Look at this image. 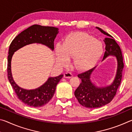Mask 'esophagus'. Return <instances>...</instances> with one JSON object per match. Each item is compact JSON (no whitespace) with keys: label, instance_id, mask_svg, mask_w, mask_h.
<instances>
[{"label":"esophagus","instance_id":"esophagus-1","mask_svg":"<svg viewBox=\"0 0 132 132\" xmlns=\"http://www.w3.org/2000/svg\"><path fill=\"white\" fill-rule=\"evenodd\" d=\"M71 77H73V75L70 72H66L64 74V77L66 79H70Z\"/></svg>","mask_w":132,"mask_h":132}]
</instances>
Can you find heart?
Instances as JSON below:
<instances>
[{"mask_svg": "<svg viewBox=\"0 0 132 132\" xmlns=\"http://www.w3.org/2000/svg\"><path fill=\"white\" fill-rule=\"evenodd\" d=\"M56 62L61 66L68 64L73 57V64L77 70H89L97 63L104 53L102 42L87 33L76 32L69 34L63 44L55 46Z\"/></svg>", "mask_w": 132, "mask_h": 132, "instance_id": "heart-1", "label": "heart"}]
</instances>
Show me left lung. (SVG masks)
<instances>
[{"instance_id": "8db88e82", "label": "left lung", "mask_w": 132, "mask_h": 132, "mask_svg": "<svg viewBox=\"0 0 132 132\" xmlns=\"http://www.w3.org/2000/svg\"><path fill=\"white\" fill-rule=\"evenodd\" d=\"M95 28L107 36L104 40L105 44V52L102 61L109 56H115L117 61V69L112 82L104 87L96 86L90 79L91 75L96 66L78 75L77 76L81 79V82L75 91V95L82 106L90 109L105 105L113 100L120 84L124 66L121 50L115 39L101 28L97 27Z\"/></svg>"}]
</instances>
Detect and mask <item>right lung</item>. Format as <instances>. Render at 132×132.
Instances as JSON below:
<instances>
[{
	"label": "right lung",
	"mask_w": 132,
	"mask_h": 132,
	"mask_svg": "<svg viewBox=\"0 0 132 132\" xmlns=\"http://www.w3.org/2000/svg\"><path fill=\"white\" fill-rule=\"evenodd\" d=\"M58 33V28L35 24L20 33L13 40L9 46L7 57L9 81L18 98L28 106L38 108L47 104L53 97L57 84L63 77V75L49 77L46 81L39 87L32 90H26L18 86L13 78L11 69L13 55L15 52L23 46L35 43L45 45L53 51L54 50V40Z\"/></svg>",
	"instance_id": "right-lung-1"
}]
</instances>
